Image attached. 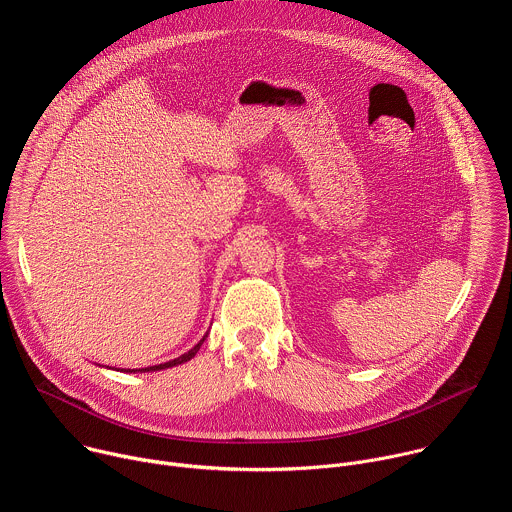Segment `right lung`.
<instances>
[{
    "instance_id": "add662e5",
    "label": "right lung",
    "mask_w": 512,
    "mask_h": 512,
    "mask_svg": "<svg viewBox=\"0 0 512 512\" xmlns=\"http://www.w3.org/2000/svg\"><path fill=\"white\" fill-rule=\"evenodd\" d=\"M207 337V335H205ZM205 337L201 339V342L191 350V352H187V354H183L181 358H177V360H170V362H166V364H160V366H152V368H144V370H140V372H154V370H164V368H173V366H179V364H183V362H189L191 358H195V354L199 352V348L203 346V342H205ZM128 372V370H126Z\"/></svg>"
}]
</instances>
